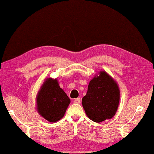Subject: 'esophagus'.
<instances>
[{
	"label": "esophagus",
	"mask_w": 154,
	"mask_h": 154,
	"mask_svg": "<svg viewBox=\"0 0 154 154\" xmlns=\"http://www.w3.org/2000/svg\"><path fill=\"white\" fill-rule=\"evenodd\" d=\"M74 103L75 104H80V98H75L74 100Z\"/></svg>",
	"instance_id": "obj_1"
}]
</instances>
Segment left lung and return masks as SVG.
<instances>
[{
    "label": "left lung",
    "mask_w": 154,
    "mask_h": 154,
    "mask_svg": "<svg viewBox=\"0 0 154 154\" xmlns=\"http://www.w3.org/2000/svg\"><path fill=\"white\" fill-rule=\"evenodd\" d=\"M120 89L116 81L105 71H100L89 82L82 105L89 119L96 122L111 119L117 112Z\"/></svg>",
    "instance_id": "1"
}]
</instances>
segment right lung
I'll use <instances>...</instances> for the list:
<instances>
[{
	"label": "right lung",
	"instance_id": "obj_1",
	"mask_svg": "<svg viewBox=\"0 0 154 154\" xmlns=\"http://www.w3.org/2000/svg\"><path fill=\"white\" fill-rule=\"evenodd\" d=\"M36 110L42 118L51 122L62 118L70 103V99L59 86L57 79L47 78L36 96Z\"/></svg>",
	"mask_w": 154,
	"mask_h": 154
}]
</instances>
